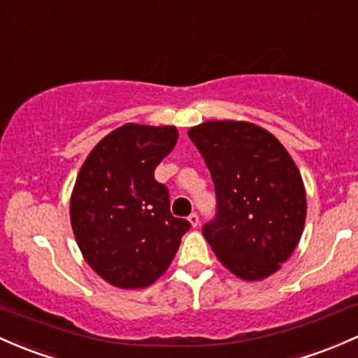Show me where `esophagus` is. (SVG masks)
Instances as JSON below:
<instances>
[{"label":"esophagus","mask_w":358,"mask_h":358,"mask_svg":"<svg viewBox=\"0 0 358 358\" xmlns=\"http://www.w3.org/2000/svg\"><path fill=\"white\" fill-rule=\"evenodd\" d=\"M187 222H189L191 227H198V225H199V217H198V213H191L189 217H187Z\"/></svg>","instance_id":"1"}]
</instances>
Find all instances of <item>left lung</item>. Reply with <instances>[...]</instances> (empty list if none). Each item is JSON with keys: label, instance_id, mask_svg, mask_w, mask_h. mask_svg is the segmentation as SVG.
I'll use <instances>...</instances> for the list:
<instances>
[{"label": "left lung", "instance_id": "obj_1", "mask_svg": "<svg viewBox=\"0 0 358 358\" xmlns=\"http://www.w3.org/2000/svg\"><path fill=\"white\" fill-rule=\"evenodd\" d=\"M187 136L217 193V217L203 227V236L236 276L268 278L292 256L306 224V187L294 159L252 122L206 121Z\"/></svg>", "mask_w": 358, "mask_h": 358}]
</instances>
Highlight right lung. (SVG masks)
<instances>
[{"instance_id": "add662e5", "label": "right lung", "mask_w": 358, "mask_h": 358, "mask_svg": "<svg viewBox=\"0 0 358 358\" xmlns=\"http://www.w3.org/2000/svg\"><path fill=\"white\" fill-rule=\"evenodd\" d=\"M176 126L128 124L103 136L76 176L71 229L88 266L110 285L143 288L167 271L191 224L171 213L153 178L178 143Z\"/></svg>"}]
</instances>
